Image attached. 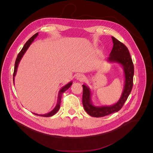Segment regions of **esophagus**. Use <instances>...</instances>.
<instances>
[{
    "mask_svg": "<svg viewBox=\"0 0 153 153\" xmlns=\"http://www.w3.org/2000/svg\"><path fill=\"white\" fill-rule=\"evenodd\" d=\"M76 79L78 80V81H82L84 80L85 76H84L83 75H82V74H78V75H76Z\"/></svg>",
    "mask_w": 153,
    "mask_h": 153,
    "instance_id": "1",
    "label": "esophagus"
}]
</instances>
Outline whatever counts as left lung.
I'll list each match as a JSON object with an SVG mask.
<instances>
[{"instance_id": "obj_1", "label": "left lung", "mask_w": 153, "mask_h": 153, "mask_svg": "<svg viewBox=\"0 0 153 153\" xmlns=\"http://www.w3.org/2000/svg\"><path fill=\"white\" fill-rule=\"evenodd\" d=\"M112 39L113 47L107 61L111 63H118L122 66L125 79L124 89L117 102L111 105L97 107L95 106L92 102V92L90 88L85 84L82 85V104L87 113L91 117H102L118 112L123 107L132 88L134 69L129 51L124 44L114 37L112 36Z\"/></svg>"}]
</instances>
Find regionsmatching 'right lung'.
<instances>
[{"label":"right lung","mask_w":153,"mask_h":153,"mask_svg":"<svg viewBox=\"0 0 153 153\" xmlns=\"http://www.w3.org/2000/svg\"><path fill=\"white\" fill-rule=\"evenodd\" d=\"M38 33H36V34H35L33 36H32L26 42L25 44V45L23 46V48L21 50V51L19 53L17 58L16 59L15 61V68H14V72H13V84H14V80H15V76L16 74V72H17V69H18V67L19 65V64L22 59L23 55L25 54V53L26 52V51H27V49H28V48L29 47V46L30 45V44H32L33 41L35 40V39L38 36ZM72 84V82L71 81L69 82L68 84H67L65 86H64L63 87L61 88V89L59 90V93H58V100H57V104L55 106V107L52 110L51 112L45 114H35V113H33L36 115H39V116H41V117H51L53 115H55L59 109L60 108V105H61V98H62V94L66 91L68 89H69V87L71 86V85Z\"/></svg>","instance_id":"right-lung-1"}]
</instances>
